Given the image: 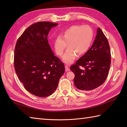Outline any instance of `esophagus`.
I'll return each instance as SVG.
<instances>
[{
	"label": "esophagus",
	"mask_w": 127,
	"mask_h": 127,
	"mask_svg": "<svg viewBox=\"0 0 127 127\" xmlns=\"http://www.w3.org/2000/svg\"><path fill=\"white\" fill-rule=\"evenodd\" d=\"M65 68L66 71H69L70 70V68H69V65H65Z\"/></svg>",
	"instance_id": "1"
}]
</instances>
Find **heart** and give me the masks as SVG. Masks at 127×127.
I'll return each instance as SVG.
<instances>
[{
	"instance_id": "obj_1",
	"label": "heart",
	"mask_w": 127,
	"mask_h": 127,
	"mask_svg": "<svg viewBox=\"0 0 127 127\" xmlns=\"http://www.w3.org/2000/svg\"><path fill=\"white\" fill-rule=\"evenodd\" d=\"M94 32L88 25H74L65 29L54 41L56 54L62 56L68 44L69 48L63 56V61L70 64L78 56L84 54L93 41Z\"/></svg>"
}]
</instances>
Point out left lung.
<instances>
[{
    "label": "left lung",
    "mask_w": 127,
    "mask_h": 127,
    "mask_svg": "<svg viewBox=\"0 0 127 127\" xmlns=\"http://www.w3.org/2000/svg\"><path fill=\"white\" fill-rule=\"evenodd\" d=\"M109 43L99 28L91 48L71 65L74 83L78 89L92 91L100 86L107 79L111 63Z\"/></svg>",
    "instance_id": "left-lung-1"
}]
</instances>
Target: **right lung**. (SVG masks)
Returning a JSON list of instances; mask_svg holds the SVG:
<instances>
[{"mask_svg":"<svg viewBox=\"0 0 127 127\" xmlns=\"http://www.w3.org/2000/svg\"><path fill=\"white\" fill-rule=\"evenodd\" d=\"M58 24L39 22L29 26L16 43L14 64L15 72L25 89L39 97L56 91L65 71L63 62L54 56L48 34Z\"/></svg>","mask_w":127,"mask_h":127,"instance_id":"obj_1","label":"right lung"}]
</instances>
